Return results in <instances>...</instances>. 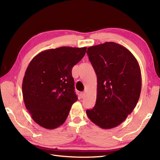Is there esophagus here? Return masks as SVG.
<instances>
[{"mask_svg": "<svg viewBox=\"0 0 160 160\" xmlns=\"http://www.w3.org/2000/svg\"><path fill=\"white\" fill-rule=\"evenodd\" d=\"M80 96H81V98H84L85 92H81V93H80Z\"/></svg>", "mask_w": 160, "mask_h": 160, "instance_id": "34e87169", "label": "esophagus"}]
</instances>
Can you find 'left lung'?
<instances>
[{
  "instance_id": "8db88e82",
  "label": "left lung",
  "mask_w": 160,
  "mask_h": 160,
  "mask_svg": "<svg viewBox=\"0 0 160 160\" xmlns=\"http://www.w3.org/2000/svg\"><path fill=\"white\" fill-rule=\"evenodd\" d=\"M89 59L98 77L94 108L86 113L102 129L118 126L132 112L142 89L141 70L128 49L113 42L89 47Z\"/></svg>"
}]
</instances>
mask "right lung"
I'll return each instance as SVG.
<instances>
[{"label":"right lung","instance_id":"obj_1","mask_svg":"<svg viewBox=\"0 0 160 160\" xmlns=\"http://www.w3.org/2000/svg\"><path fill=\"white\" fill-rule=\"evenodd\" d=\"M87 47H61L38 53L28 64L22 90L24 102L32 119L40 126L53 129L67 119L77 101L72 69Z\"/></svg>","mask_w":160,"mask_h":160}]
</instances>
